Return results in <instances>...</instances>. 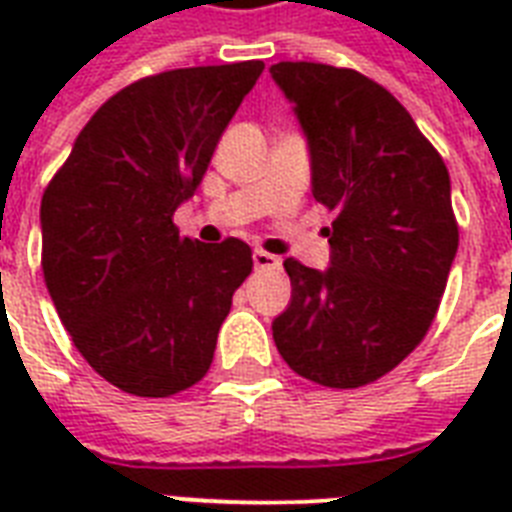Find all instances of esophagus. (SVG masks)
Here are the masks:
<instances>
[{
  "instance_id": "esophagus-1",
  "label": "esophagus",
  "mask_w": 512,
  "mask_h": 512,
  "mask_svg": "<svg viewBox=\"0 0 512 512\" xmlns=\"http://www.w3.org/2000/svg\"><path fill=\"white\" fill-rule=\"evenodd\" d=\"M252 260H255V268L257 271H276L281 265V260L276 255H271V252H265V249H255V255H252Z\"/></svg>"
}]
</instances>
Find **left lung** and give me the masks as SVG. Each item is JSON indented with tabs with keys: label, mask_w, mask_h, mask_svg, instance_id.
Listing matches in <instances>:
<instances>
[{
	"label": "left lung",
	"mask_w": 512,
	"mask_h": 512,
	"mask_svg": "<svg viewBox=\"0 0 512 512\" xmlns=\"http://www.w3.org/2000/svg\"><path fill=\"white\" fill-rule=\"evenodd\" d=\"M311 151L313 199L335 212L329 268L284 260L281 358L305 380L361 388L396 369L436 319L460 231L444 159L401 103L353 68L276 63Z\"/></svg>",
	"instance_id": "1"
}]
</instances>
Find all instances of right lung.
<instances>
[{
	"instance_id": "right-lung-1",
	"label": "right lung",
	"mask_w": 512,
	"mask_h": 512,
	"mask_svg": "<svg viewBox=\"0 0 512 512\" xmlns=\"http://www.w3.org/2000/svg\"><path fill=\"white\" fill-rule=\"evenodd\" d=\"M263 68H175L124 87L84 124L44 191L47 292L76 350L124 393L167 398L196 385L252 271L244 241L201 244L180 236L172 215Z\"/></svg>"
}]
</instances>
